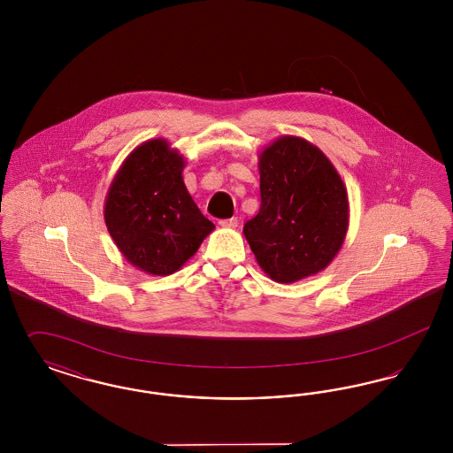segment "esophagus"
<instances>
[{
	"mask_svg": "<svg viewBox=\"0 0 453 453\" xmlns=\"http://www.w3.org/2000/svg\"><path fill=\"white\" fill-rule=\"evenodd\" d=\"M237 224H239L237 217H231V219L220 220V226H222V227H227V229H236Z\"/></svg>",
	"mask_w": 453,
	"mask_h": 453,
	"instance_id": "esophagus-1",
	"label": "esophagus"
}]
</instances>
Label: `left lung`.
Wrapping results in <instances>:
<instances>
[{
  "instance_id": "left-lung-1",
  "label": "left lung",
  "mask_w": 453,
  "mask_h": 453,
  "mask_svg": "<svg viewBox=\"0 0 453 453\" xmlns=\"http://www.w3.org/2000/svg\"><path fill=\"white\" fill-rule=\"evenodd\" d=\"M261 207L244 224L259 268L279 283L316 275L340 253L349 224L345 183L318 146L280 135L258 156Z\"/></svg>"
}]
</instances>
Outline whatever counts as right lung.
Returning a JSON list of instances; mask_svg holds the SVG:
<instances>
[{
  "instance_id": "obj_1",
  "label": "right lung",
  "mask_w": 453,
  "mask_h": 453,
  "mask_svg": "<svg viewBox=\"0 0 453 453\" xmlns=\"http://www.w3.org/2000/svg\"><path fill=\"white\" fill-rule=\"evenodd\" d=\"M185 165L166 139H150L124 159L108 187V233L122 257L144 273L178 272L216 229L185 187Z\"/></svg>"
}]
</instances>
